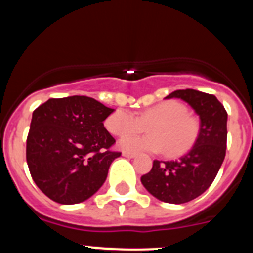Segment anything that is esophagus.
I'll return each mask as SVG.
<instances>
[{
	"mask_svg": "<svg viewBox=\"0 0 253 253\" xmlns=\"http://www.w3.org/2000/svg\"><path fill=\"white\" fill-rule=\"evenodd\" d=\"M123 156H124V157H128V158H134V157H135V156H137V154L133 153V152L124 151V152H123Z\"/></svg>",
	"mask_w": 253,
	"mask_h": 253,
	"instance_id": "obj_1",
	"label": "esophagus"
}]
</instances>
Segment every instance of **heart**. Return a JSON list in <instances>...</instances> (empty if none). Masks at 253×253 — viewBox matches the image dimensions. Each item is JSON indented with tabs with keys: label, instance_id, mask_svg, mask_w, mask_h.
Here are the masks:
<instances>
[{
	"label": "heart",
	"instance_id": "heart-1",
	"mask_svg": "<svg viewBox=\"0 0 253 253\" xmlns=\"http://www.w3.org/2000/svg\"><path fill=\"white\" fill-rule=\"evenodd\" d=\"M146 126H150L149 136L123 138L120 147L131 152L163 151L169 157H177L193 148L200 131L198 119L176 100L160 102L138 116L126 109H118L105 120L107 130L118 137L139 132Z\"/></svg>",
	"mask_w": 253,
	"mask_h": 253
}]
</instances>
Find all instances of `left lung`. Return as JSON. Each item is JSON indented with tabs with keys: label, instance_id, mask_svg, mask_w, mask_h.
I'll list each match as a JSON object with an SVG mask.
<instances>
[{
	"label": "left lung",
	"instance_id": "obj_1",
	"mask_svg": "<svg viewBox=\"0 0 253 253\" xmlns=\"http://www.w3.org/2000/svg\"><path fill=\"white\" fill-rule=\"evenodd\" d=\"M181 99L200 118V131L194 147L176 161H153L151 171L140 177L154 198L169 204L191 202L211 185L225 157L227 111L214 95L177 90L166 99Z\"/></svg>",
	"mask_w": 253,
	"mask_h": 253
}]
</instances>
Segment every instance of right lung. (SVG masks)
<instances>
[{
    "label": "right lung",
    "mask_w": 253,
    "mask_h": 253,
    "mask_svg": "<svg viewBox=\"0 0 253 253\" xmlns=\"http://www.w3.org/2000/svg\"><path fill=\"white\" fill-rule=\"evenodd\" d=\"M114 111L87 96L49 99L37 107L26 139L30 175L49 199L78 204L93 195L120 156L104 128Z\"/></svg>",
    "instance_id": "right-lung-1"
}]
</instances>
